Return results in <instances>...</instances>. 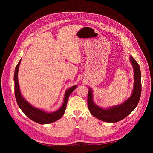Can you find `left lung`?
I'll return each mask as SVG.
<instances>
[{
  "label": "left lung",
  "instance_id": "1",
  "mask_svg": "<svg viewBox=\"0 0 153 153\" xmlns=\"http://www.w3.org/2000/svg\"><path fill=\"white\" fill-rule=\"evenodd\" d=\"M130 61L134 69V88L130 98L123 104L108 109L100 108L92 101V91L89 88L87 96L88 108L91 114L97 119L105 122L116 123L127 117L136 108L141 95V72L138 64L131 56H130Z\"/></svg>",
  "mask_w": 153,
  "mask_h": 153
}]
</instances>
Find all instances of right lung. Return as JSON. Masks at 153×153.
<instances>
[{
    "label": "right lung",
    "instance_id": "obj_1",
    "mask_svg": "<svg viewBox=\"0 0 153 153\" xmlns=\"http://www.w3.org/2000/svg\"><path fill=\"white\" fill-rule=\"evenodd\" d=\"M20 62L21 60L16 66L15 75H14V80H15V94L18 106H19L20 108L22 110V112H24L27 117L36 123H38L41 124H49L57 121L58 119L61 118L62 117V115H64V112H65V110L66 108V105L69 96L71 94V92L76 89L77 86H73L66 91L65 95H64V103L61 107L57 111L52 113L45 112L43 110L36 108L34 107V106L30 105L21 95L18 80V72Z\"/></svg>",
    "mask_w": 153,
    "mask_h": 153
}]
</instances>
